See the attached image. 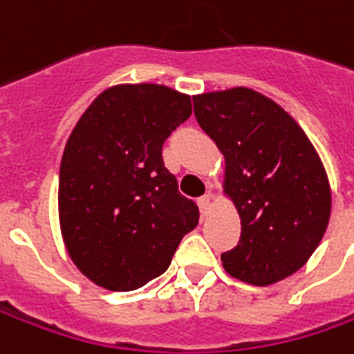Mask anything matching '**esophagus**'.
Listing matches in <instances>:
<instances>
[{
    "label": "esophagus",
    "mask_w": 354,
    "mask_h": 354,
    "mask_svg": "<svg viewBox=\"0 0 354 354\" xmlns=\"http://www.w3.org/2000/svg\"><path fill=\"white\" fill-rule=\"evenodd\" d=\"M211 203H212L211 193H207V195H203V197L197 198L198 209H201V212H203V214H207V212H209V209H211Z\"/></svg>",
    "instance_id": "1"
}]
</instances>
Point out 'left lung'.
I'll list each match as a JSON object with an SVG mask.
<instances>
[{"label":"left lung","instance_id":"8db88e82","mask_svg":"<svg viewBox=\"0 0 354 354\" xmlns=\"http://www.w3.org/2000/svg\"><path fill=\"white\" fill-rule=\"evenodd\" d=\"M198 126L225 156L223 191L240 214V240L221 256L232 278L272 286L319 246L331 187L306 131L281 106L236 86L193 96Z\"/></svg>","mask_w":354,"mask_h":354}]
</instances>
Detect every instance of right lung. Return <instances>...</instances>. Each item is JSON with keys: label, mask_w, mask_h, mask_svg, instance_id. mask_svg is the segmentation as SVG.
<instances>
[{"label": "right lung", "mask_w": 354, "mask_h": 354, "mask_svg": "<svg viewBox=\"0 0 354 354\" xmlns=\"http://www.w3.org/2000/svg\"><path fill=\"white\" fill-rule=\"evenodd\" d=\"M193 112L163 84H118L90 104L73 129L59 173L66 252L96 286L131 292L161 276L197 205L177 189L161 147Z\"/></svg>", "instance_id": "obj_1"}]
</instances>
